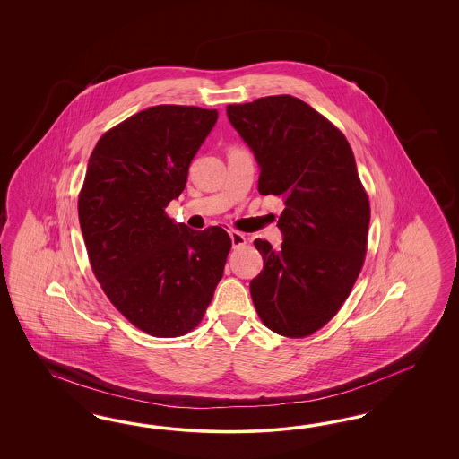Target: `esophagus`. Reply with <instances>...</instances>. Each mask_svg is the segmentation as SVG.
<instances>
[{
	"mask_svg": "<svg viewBox=\"0 0 459 459\" xmlns=\"http://www.w3.org/2000/svg\"><path fill=\"white\" fill-rule=\"evenodd\" d=\"M230 240H232V247L238 249V247H244L247 244V238L242 234V232H237V230H230Z\"/></svg>",
	"mask_w": 459,
	"mask_h": 459,
	"instance_id": "esophagus-1",
	"label": "esophagus"
}]
</instances>
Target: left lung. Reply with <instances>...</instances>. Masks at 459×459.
<instances>
[{"label":"left lung","mask_w":459,"mask_h":459,"mask_svg":"<svg viewBox=\"0 0 459 459\" xmlns=\"http://www.w3.org/2000/svg\"><path fill=\"white\" fill-rule=\"evenodd\" d=\"M230 125L261 168L259 194L284 202L282 244L264 259L250 296L274 333L303 338L345 303L367 252L370 204L347 138L301 99L269 96L227 106Z\"/></svg>","instance_id":"8db88e82"}]
</instances>
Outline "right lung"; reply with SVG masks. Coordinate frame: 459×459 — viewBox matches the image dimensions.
<instances>
[{"label": "right lung", "mask_w": 459, "mask_h": 459, "mask_svg": "<svg viewBox=\"0 0 459 459\" xmlns=\"http://www.w3.org/2000/svg\"><path fill=\"white\" fill-rule=\"evenodd\" d=\"M217 109L154 106L99 139L79 195L91 267L106 296L144 333L173 338L202 321L232 240L168 217Z\"/></svg>", "instance_id": "1"}]
</instances>
